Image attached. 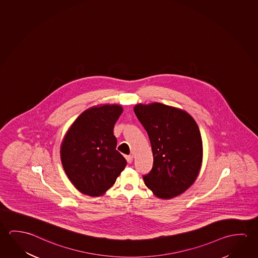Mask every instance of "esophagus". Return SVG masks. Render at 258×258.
<instances>
[{
  "label": "esophagus",
  "mask_w": 258,
  "mask_h": 258,
  "mask_svg": "<svg viewBox=\"0 0 258 258\" xmlns=\"http://www.w3.org/2000/svg\"><path fill=\"white\" fill-rule=\"evenodd\" d=\"M125 159H126L127 162H128V163H132V162H133V160H134V156H133V155L125 156Z\"/></svg>",
  "instance_id": "esophagus-1"
}]
</instances>
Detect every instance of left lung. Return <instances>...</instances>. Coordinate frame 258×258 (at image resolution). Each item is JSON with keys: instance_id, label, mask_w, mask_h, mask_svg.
Segmentation results:
<instances>
[{"instance_id": "8db88e82", "label": "left lung", "mask_w": 258, "mask_h": 258, "mask_svg": "<svg viewBox=\"0 0 258 258\" xmlns=\"http://www.w3.org/2000/svg\"><path fill=\"white\" fill-rule=\"evenodd\" d=\"M134 110L147 131L153 154L144 183L161 199L179 196L194 184L203 162L197 122L187 112L161 103L138 104Z\"/></svg>"}]
</instances>
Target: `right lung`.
<instances>
[{"label": "right lung", "mask_w": 258, "mask_h": 258, "mask_svg": "<svg viewBox=\"0 0 258 258\" xmlns=\"http://www.w3.org/2000/svg\"><path fill=\"white\" fill-rule=\"evenodd\" d=\"M123 107L92 106L79 115L61 143V164L70 181L80 192L100 197L115 184L126 166L116 151L114 125Z\"/></svg>", "instance_id": "obj_1"}]
</instances>
